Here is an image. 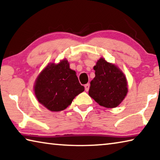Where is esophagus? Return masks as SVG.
I'll use <instances>...</instances> for the list:
<instances>
[{
    "instance_id": "obj_1",
    "label": "esophagus",
    "mask_w": 160,
    "mask_h": 160,
    "mask_svg": "<svg viewBox=\"0 0 160 160\" xmlns=\"http://www.w3.org/2000/svg\"><path fill=\"white\" fill-rule=\"evenodd\" d=\"M89 87H90L89 83H87V84L85 85V90H86V91H88V90H89Z\"/></svg>"
}]
</instances>
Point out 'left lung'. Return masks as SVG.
I'll return each mask as SVG.
<instances>
[{
  "mask_svg": "<svg viewBox=\"0 0 160 160\" xmlns=\"http://www.w3.org/2000/svg\"><path fill=\"white\" fill-rule=\"evenodd\" d=\"M95 77L90 83L88 94L96 103L105 108H116L128 93L125 76L116 65L99 59L96 66Z\"/></svg>",
  "mask_w": 160,
  "mask_h": 160,
  "instance_id": "1",
  "label": "left lung"
}]
</instances>
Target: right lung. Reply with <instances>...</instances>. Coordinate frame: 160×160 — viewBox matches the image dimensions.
<instances>
[{"label": "right lung", "mask_w": 160, "mask_h": 160, "mask_svg": "<svg viewBox=\"0 0 160 160\" xmlns=\"http://www.w3.org/2000/svg\"><path fill=\"white\" fill-rule=\"evenodd\" d=\"M35 94L38 101L51 111H61L84 91L76 72L69 68L67 60L49 64L37 78Z\"/></svg>", "instance_id": "add662e5"}]
</instances>
